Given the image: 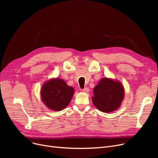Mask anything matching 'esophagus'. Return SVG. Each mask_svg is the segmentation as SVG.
Returning <instances> with one entry per match:
<instances>
[{
	"label": "esophagus",
	"mask_w": 158,
	"mask_h": 158,
	"mask_svg": "<svg viewBox=\"0 0 158 158\" xmlns=\"http://www.w3.org/2000/svg\"><path fill=\"white\" fill-rule=\"evenodd\" d=\"M82 92L84 93H88L89 92V89L88 88H85L84 89H82Z\"/></svg>",
	"instance_id": "esophagus-1"
}]
</instances>
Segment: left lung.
<instances>
[{"instance_id":"obj_1","label":"left lung","mask_w":158,"mask_h":158,"mask_svg":"<svg viewBox=\"0 0 158 158\" xmlns=\"http://www.w3.org/2000/svg\"><path fill=\"white\" fill-rule=\"evenodd\" d=\"M124 95L125 89L119 81L104 77L94 88L92 102L98 110L110 113L120 106Z\"/></svg>"}]
</instances>
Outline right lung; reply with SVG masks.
I'll use <instances>...</instances> for the list:
<instances>
[{"label":"right lung","instance_id":"obj_1","mask_svg":"<svg viewBox=\"0 0 158 158\" xmlns=\"http://www.w3.org/2000/svg\"><path fill=\"white\" fill-rule=\"evenodd\" d=\"M73 87L69 86L60 78H52L41 86L40 97L48 109L60 111L70 104L74 94Z\"/></svg>","mask_w":158,"mask_h":158}]
</instances>
